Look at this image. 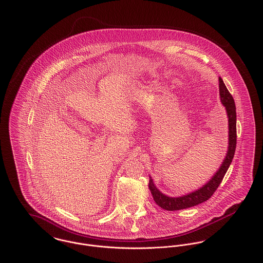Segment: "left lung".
<instances>
[{"label":"left lung","mask_w":263,"mask_h":263,"mask_svg":"<svg viewBox=\"0 0 263 263\" xmlns=\"http://www.w3.org/2000/svg\"><path fill=\"white\" fill-rule=\"evenodd\" d=\"M219 91H220V99L221 103L225 107L227 117H228V150L226 154L225 159L221 164L218 171L213 175V177L202 186L194 191H191L187 194L181 196H169L160 191L155 185L153 178L150 176L149 188L151 193L154 197L155 202L166 211H178L191 208L206 201L219 187L221 184L226 172L228 171L232 160L234 158V154L236 150V143H237V132H236V106L234 99L230 92L228 91L224 81L221 77H219Z\"/></svg>","instance_id":"left-lung-1"}]
</instances>
